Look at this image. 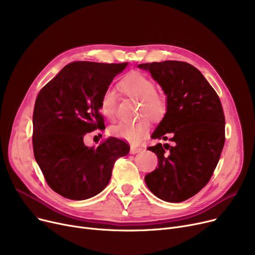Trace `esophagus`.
<instances>
[{"mask_svg":"<svg viewBox=\"0 0 255 255\" xmlns=\"http://www.w3.org/2000/svg\"><path fill=\"white\" fill-rule=\"evenodd\" d=\"M142 151V148H136V146H131L130 148V153L131 154H136Z\"/></svg>","mask_w":255,"mask_h":255,"instance_id":"34e87169","label":"esophagus"}]
</instances>
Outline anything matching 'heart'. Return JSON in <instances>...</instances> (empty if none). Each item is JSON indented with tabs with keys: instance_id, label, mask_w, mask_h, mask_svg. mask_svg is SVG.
Wrapping results in <instances>:
<instances>
[{
	"instance_id": "b5f03b06",
	"label": "heart",
	"mask_w": 255,
	"mask_h": 255,
	"mask_svg": "<svg viewBox=\"0 0 255 255\" xmlns=\"http://www.w3.org/2000/svg\"><path fill=\"white\" fill-rule=\"evenodd\" d=\"M120 89L128 97L140 102V114H144L154 121L162 119L166 113V100L161 94L155 92L156 87L153 80L139 72L127 74L119 84ZM117 94L112 89H106L100 98V112L109 120L116 116ZM150 122L146 119L135 123H121L110 129L111 134L126 139L132 143H138L148 134Z\"/></svg>"
}]
</instances>
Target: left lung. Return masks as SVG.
Instances as JSON below:
<instances>
[{"instance_id": "obj_1", "label": "left lung", "mask_w": 255, "mask_h": 255, "mask_svg": "<svg viewBox=\"0 0 255 255\" xmlns=\"http://www.w3.org/2000/svg\"><path fill=\"white\" fill-rule=\"evenodd\" d=\"M137 67L149 71L166 95V113L151 137L172 141L149 146L159 162L144 181L160 199L181 203L202 190L217 166L225 140L222 105L202 72L188 63Z\"/></svg>"}]
</instances>
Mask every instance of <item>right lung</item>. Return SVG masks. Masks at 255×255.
<instances>
[{
	"label": "right lung",
	"mask_w": 255,
	"mask_h": 255,
	"mask_svg": "<svg viewBox=\"0 0 255 255\" xmlns=\"http://www.w3.org/2000/svg\"><path fill=\"white\" fill-rule=\"evenodd\" d=\"M127 65L73 62L38 94L34 156L48 186L66 198L84 200L100 193L111 180L116 160L129 153V145L116 137L97 148L84 143L87 133L104 127L101 95Z\"/></svg>",
	"instance_id": "1"
}]
</instances>
